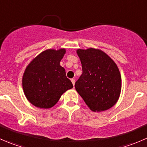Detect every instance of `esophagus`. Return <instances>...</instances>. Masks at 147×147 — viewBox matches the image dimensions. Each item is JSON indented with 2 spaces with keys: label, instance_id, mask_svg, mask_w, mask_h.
Returning <instances> with one entry per match:
<instances>
[{
  "label": "esophagus",
  "instance_id": "obj_1",
  "mask_svg": "<svg viewBox=\"0 0 147 147\" xmlns=\"http://www.w3.org/2000/svg\"><path fill=\"white\" fill-rule=\"evenodd\" d=\"M71 82H72L73 85H75V79H71Z\"/></svg>",
  "mask_w": 147,
  "mask_h": 147
}]
</instances>
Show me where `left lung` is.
<instances>
[{"instance_id":"8db88e82","label":"left lung","mask_w":147,"mask_h":147,"mask_svg":"<svg viewBox=\"0 0 147 147\" xmlns=\"http://www.w3.org/2000/svg\"><path fill=\"white\" fill-rule=\"evenodd\" d=\"M82 74L75 87L92 112L107 110L117 103L121 90V78L117 65L100 49H78Z\"/></svg>"}]
</instances>
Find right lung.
<instances>
[{
  "label": "right lung",
  "mask_w": 147,
  "mask_h": 147,
  "mask_svg": "<svg viewBox=\"0 0 147 147\" xmlns=\"http://www.w3.org/2000/svg\"><path fill=\"white\" fill-rule=\"evenodd\" d=\"M66 49H47L26 67L22 78L23 92L34 106L49 109L56 105L67 90L73 87L60 61Z\"/></svg>",
  "instance_id": "obj_1"
}]
</instances>
